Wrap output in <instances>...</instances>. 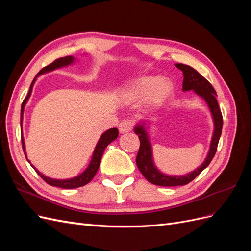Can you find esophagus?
<instances>
[{
    "label": "esophagus",
    "mask_w": 251,
    "mask_h": 251,
    "mask_svg": "<svg viewBox=\"0 0 251 251\" xmlns=\"http://www.w3.org/2000/svg\"><path fill=\"white\" fill-rule=\"evenodd\" d=\"M131 128H132V123H131V120L124 119V120L121 121V123L119 124V132H120L121 134L130 132Z\"/></svg>",
    "instance_id": "esophagus-1"
}]
</instances>
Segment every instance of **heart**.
Instances as JSON below:
<instances>
[{
	"instance_id": "1",
	"label": "heart",
	"mask_w": 251,
	"mask_h": 251,
	"mask_svg": "<svg viewBox=\"0 0 251 251\" xmlns=\"http://www.w3.org/2000/svg\"><path fill=\"white\" fill-rule=\"evenodd\" d=\"M172 83L160 76H146L136 80L126 93L128 98L139 100L149 96L151 103H160L169 96L172 91Z\"/></svg>"
}]
</instances>
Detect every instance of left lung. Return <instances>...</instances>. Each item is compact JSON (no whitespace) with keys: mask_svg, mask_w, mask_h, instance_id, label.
Listing matches in <instances>:
<instances>
[{"mask_svg":"<svg viewBox=\"0 0 251 251\" xmlns=\"http://www.w3.org/2000/svg\"><path fill=\"white\" fill-rule=\"evenodd\" d=\"M175 66L183 72L184 78L183 85H182V90H194L197 94L204 98V100L207 102L210 112L212 114V118H214L215 131L214 135H212L208 155L201 166H199V168L195 170L194 172L184 175V176H168V175H164L159 172L154 165L149 136L146 130H144V126L141 125L135 127V133L138 135V138L140 140L139 151L137 157H136V164H137L138 169L144 176V178L149 182H151V183L160 186L185 185L191 181H193L204 169H206L210 161L212 160V158L215 157L223 126L222 113L219 108V103L216 98L217 93L215 89L210 85V82L206 78H204L201 74L197 72L191 66L183 64H176Z\"/></svg>","mask_w":251,"mask_h":251,"instance_id":"8db88e82","label":"left lung"}]
</instances>
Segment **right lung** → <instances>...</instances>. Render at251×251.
Wrapping results in <instances>:
<instances>
[{"mask_svg":"<svg viewBox=\"0 0 251 251\" xmlns=\"http://www.w3.org/2000/svg\"><path fill=\"white\" fill-rule=\"evenodd\" d=\"M73 60H74V58L72 56H65V57L57 58L53 63L49 64L46 67H44L43 69L36 74L35 78L39 76V75H41V74H43L45 72H49V71H52V70H54V69H57V68L70 65L71 63H73ZM35 78L32 80L31 86H30V89H29L28 95L26 96L24 101H23V103H22V107H21V126H22L23 113H24L25 104H26V102L28 100V98L30 97V95H31V91H32V87H33V83L35 81ZM117 137H118V130H117L116 127L110 128V130H108L107 132H104L101 135L100 139L98 140V142H97V146H96V148L94 150V153H93L92 160H91V162H90V164L88 166V169L85 172H83L82 174H80L79 176L75 177V178L68 179V180L51 179V178H48L46 176H44L43 174H41L39 171L35 170V168H34L32 164H31V166L35 170V172L40 175V177L45 182H46V183H48L51 186L68 188V189L83 186V185L88 184L89 182L94 178V176H95L97 171H98V168H100V161H101V157H102V154H103V151H104V149L107 148L113 140H115ZM22 147H23V151H24V153H25V142H24V138H23V137H22ZM25 156H26V153H25ZM27 160H28V159H27ZM28 162H29V160H28Z\"/></svg>","mask_w":251,"mask_h":251,"instance_id":"right-lung-1","label":"right lung"}]
</instances>
